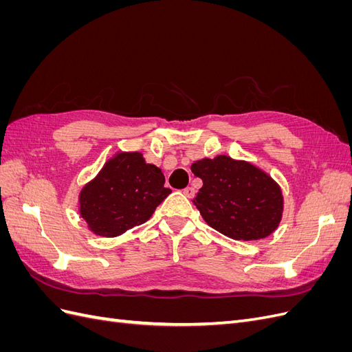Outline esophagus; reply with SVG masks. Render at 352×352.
<instances>
[{
    "label": "esophagus",
    "instance_id": "obj_1",
    "mask_svg": "<svg viewBox=\"0 0 352 352\" xmlns=\"http://www.w3.org/2000/svg\"><path fill=\"white\" fill-rule=\"evenodd\" d=\"M184 194H185L188 198H194V197H195V189L188 186V188L184 189Z\"/></svg>",
    "mask_w": 352,
    "mask_h": 352
}]
</instances>
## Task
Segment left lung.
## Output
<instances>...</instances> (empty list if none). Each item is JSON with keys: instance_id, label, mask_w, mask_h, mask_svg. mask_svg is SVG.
Listing matches in <instances>:
<instances>
[{"instance_id": "obj_1", "label": "left lung", "mask_w": 352, "mask_h": 352, "mask_svg": "<svg viewBox=\"0 0 352 352\" xmlns=\"http://www.w3.org/2000/svg\"><path fill=\"white\" fill-rule=\"evenodd\" d=\"M190 170L202 179L192 202L212 229L236 241H258L279 228L282 189L263 168L245 160L217 155L197 160Z\"/></svg>"}]
</instances>
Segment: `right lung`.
<instances>
[{
	"label": "right lung",
	"instance_id": "obj_1",
	"mask_svg": "<svg viewBox=\"0 0 352 352\" xmlns=\"http://www.w3.org/2000/svg\"><path fill=\"white\" fill-rule=\"evenodd\" d=\"M162 168L140 151H119L79 192V214L98 236L114 238L140 226L172 192Z\"/></svg>",
	"mask_w": 352,
	"mask_h": 352
}]
</instances>
